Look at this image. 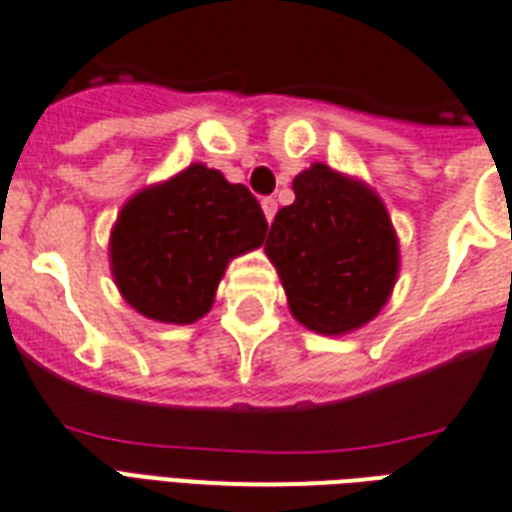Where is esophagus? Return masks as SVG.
Here are the masks:
<instances>
[{
  "instance_id": "34e87169",
  "label": "esophagus",
  "mask_w": 512,
  "mask_h": 512,
  "mask_svg": "<svg viewBox=\"0 0 512 512\" xmlns=\"http://www.w3.org/2000/svg\"><path fill=\"white\" fill-rule=\"evenodd\" d=\"M261 208H264V216H267V222H272L277 214V200L275 198H261Z\"/></svg>"
}]
</instances>
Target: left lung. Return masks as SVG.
Instances as JSON below:
<instances>
[{
	"label": "left lung",
	"instance_id": "1",
	"mask_svg": "<svg viewBox=\"0 0 512 512\" xmlns=\"http://www.w3.org/2000/svg\"><path fill=\"white\" fill-rule=\"evenodd\" d=\"M296 200L269 230L290 314L314 333L343 335L386 306L399 275V240L383 200L359 179L314 163L293 179Z\"/></svg>",
	"mask_w": 512,
	"mask_h": 512
}]
</instances>
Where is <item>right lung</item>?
Wrapping results in <instances>:
<instances>
[{
  "instance_id": "add662e5",
  "label": "right lung",
  "mask_w": 512,
  "mask_h": 512,
  "mask_svg": "<svg viewBox=\"0 0 512 512\" xmlns=\"http://www.w3.org/2000/svg\"><path fill=\"white\" fill-rule=\"evenodd\" d=\"M264 235L267 219L248 187L192 163L126 200L110 232V269L137 312L190 325L214 306L227 264Z\"/></svg>"
}]
</instances>
